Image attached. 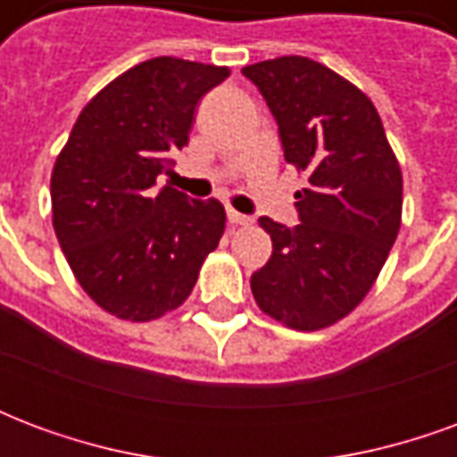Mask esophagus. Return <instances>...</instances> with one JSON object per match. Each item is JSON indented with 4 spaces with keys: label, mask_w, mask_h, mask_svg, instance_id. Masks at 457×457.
<instances>
[{
    "label": "esophagus",
    "mask_w": 457,
    "mask_h": 457,
    "mask_svg": "<svg viewBox=\"0 0 457 457\" xmlns=\"http://www.w3.org/2000/svg\"><path fill=\"white\" fill-rule=\"evenodd\" d=\"M228 220L232 222V225H242V228H247V225H252V218L249 215H242V212H237V210H228Z\"/></svg>",
    "instance_id": "obj_1"
}]
</instances>
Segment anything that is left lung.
Returning a JSON list of instances; mask_svg holds the SVG:
<instances>
[{"instance_id":"left-lung-1","label":"left lung","mask_w":457,"mask_h":457,"mask_svg":"<svg viewBox=\"0 0 457 457\" xmlns=\"http://www.w3.org/2000/svg\"><path fill=\"white\" fill-rule=\"evenodd\" d=\"M278 124L284 159L308 176L298 222L271 218V257L252 274L267 316L294 330L337 323L372 288L402 228V169L372 100L303 55L242 68Z\"/></svg>"}]
</instances>
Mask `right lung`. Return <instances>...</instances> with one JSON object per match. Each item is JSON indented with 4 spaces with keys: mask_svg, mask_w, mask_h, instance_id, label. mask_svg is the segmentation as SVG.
Masks as SVG:
<instances>
[{
    "mask_svg": "<svg viewBox=\"0 0 457 457\" xmlns=\"http://www.w3.org/2000/svg\"><path fill=\"white\" fill-rule=\"evenodd\" d=\"M228 75L170 55L134 65L85 104L55 159V237L85 294L121 320L179 308L225 232L218 200L156 188V176L188 144L200 97Z\"/></svg>",
    "mask_w": 457,
    "mask_h": 457,
    "instance_id": "obj_1",
    "label": "right lung"
}]
</instances>
